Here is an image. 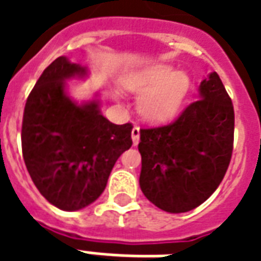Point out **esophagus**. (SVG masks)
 <instances>
[{
	"label": "esophagus",
	"instance_id": "obj_1",
	"mask_svg": "<svg viewBox=\"0 0 261 261\" xmlns=\"http://www.w3.org/2000/svg\"><path fill=\"white\" fill-rule=\"evenodd\" d=\"M131 138H133V144L137 145L140 142V127H134L131 131Z\"/></svg>",
	"mask_w": 261,
	"mask_h": 261
}]
</instances>
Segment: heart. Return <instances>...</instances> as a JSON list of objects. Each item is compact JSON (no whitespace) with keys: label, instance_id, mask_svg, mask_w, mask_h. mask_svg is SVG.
<instances>
[{"label":"heart","instance_id":"1","mask_svg":"<svg viewBox=\"0 0 261 261\" xmlns=\"http://www.w3.org/2000/svg\"><path fill=\"white\" fill-rule=\"evenodd\" d=\"M124 86L137 95L140 112L151 123H166L179 113L192 91V81L170 65H155L124 80Z\"/></svg>","mask_w":261,"mask_h":261}]
</instances>
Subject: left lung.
<instances>
[{
  "label": "left lung",
  "instance_id": "left-lung-1",
  "mask_svg": "<svg viewBox=\"0 0 261 261\" xmlns=\"http://www.w3.org/2000/svg\"><path fill=\"white\" fill-rule=\"evenodd\" d=\"M235 113L217 72L200 85V99L170 124L140 130V186L166 213H187L224 179L233 149Z\"/></svg>",
  "mask_w": 261,
  "mask_h": 261
}]
</instances>
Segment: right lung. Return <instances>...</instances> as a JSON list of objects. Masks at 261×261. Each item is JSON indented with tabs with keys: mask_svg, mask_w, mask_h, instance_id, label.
Returning a JSON list of instances; mask_svg holds the SVG:
<instances>
[{
	"mask_svg": "<svg viewBox=\"0 0 261 261\" xmlns=\"http://www.w3.org/2000/svg\"><path fill=\"white\" fill-rule=\"evenodd\" d=\"M86 69L59 57L43 71L26 100L22 153L26 169L42 196L64 211L96 200L121 153L133 145V124L110 123L97 100L76 105L64 81Z\"/></svg>",
	"mask_w": 261,
	"mask_h": 261,
	"instance_id": "1",
	"label": "right lung"
}]
</instances>
